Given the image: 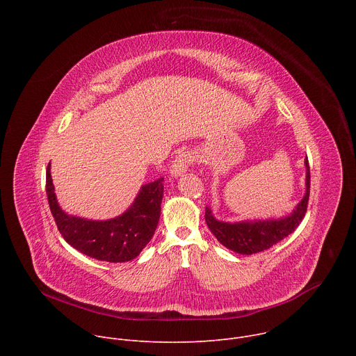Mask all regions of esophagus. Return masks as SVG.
<instances>
[{
    "label": "esophagus",
    "instance_id": "1",
    "mask_svg": "<svg viewBox=\"0 0 356 356\" xmlns=\"http://www.w3.org/2000/svg\"><path fill=\"white\" fill-rule=\"evenodd\" d=\"M191 162H193L191 161V155L188 154V152H180L179 155H176V158H175V161H173V163L170 166L172 176H175V177L181 176L187 170V168H188V165Z\"/></svg>",
    "mask_w": 356,
    "mask_h": 356
}]
</instances>
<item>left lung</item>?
I'll return each mask as SVG.
<instances>
[{"label": "left lung", "instance_id": "obj_1", "mask_svg": "<svg viewBox=\"0 0 356 356\" xmlns=\"http://www.w3.org/2000/svg\"><path fill=\"white\" fill-rule=\"evenodd\" d=\"M306 165V194L296 206L293 213L279 220H255L239 222H222L214 218L210 207H206V222L214 236L228 249L241 253V255H252L270 246L290 235L306 216L309 197H310V166L309 159L304 161Z\"/></svg>", "mask_w": 356, "mask_h": 356}]
</instances>
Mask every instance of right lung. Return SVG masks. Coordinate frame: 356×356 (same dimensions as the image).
<instances>
[{
    "instance_id": "1",
    "label": "right lung",
    "mask_w": 356,
    "mask_h": 356,
    "mask_svg": "<svg viewBox=\"0 0 356 356\" xmlns=\"http://www.w3.org/2000/svg\"><path fill=\"white\" fill-rule=\"evenodd\" d=\"M46 194L58 229L69 245L90 258L118 264L136 258L154 236L161 217L163 177L142 186L132 206L107 221L73 217L59 207L50 163L46 169Z\"/></svg>"
}]
</instances>
